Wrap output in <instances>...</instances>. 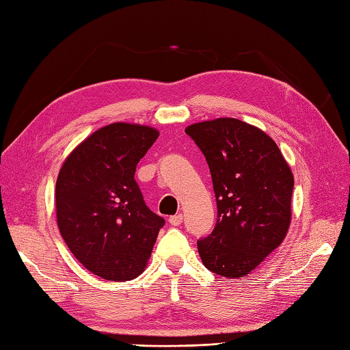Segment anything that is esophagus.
Returning a JSON list of instances; mask_svg holds the SVG:
<instances>
[{"instance_id":"esophagus-1","label":"esophagus","mask_w":350,"mask_h":350,"mask_svg":"<svg viewBox=\"0 0 350 350\" xmlns=\"http://www.w3.org/2000/svg\"><path fill=\"white\" fill-rule=\"evenodd\" d=\"M182 221H183V217H182L180 213H177V215H173V217H170V224H171V226H180Z\"/></svg>"}]
</instances>
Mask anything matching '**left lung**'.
<instances>
[{
    "label": "left lung",
    "mask_w": 350,
    "mask_h": 350,
    "mask_svg": "<svg viewBox=\"0 0 350 350\" xmlns=\"http://www.w3.org/2000/svg\"><path fill=\"white\" fill-rule=\"evenodd\" d=\"M211 170L218 219L197 242L211 272L241 278L280 247L292 219L293 174L275 141L237 118L191 124Z\"/></svg>",
    "instance_id": "8db88e82"
}]
</instances>
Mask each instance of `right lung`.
Listing matches in <instances>:
<instances>
[{"mask_svg":"<svg viewBox=\"0 0 350 350\" xmlns=\"http://www.w3.org/2000/svg\"><path fill=\"white\" fill-rule=\"evenodd\" d=\"M158 137L148 126L108 124L84 139L58 174V228L79 263L103 280L137 278L165 224L135 182L138 162Z\"/></svg>","mask_w":350,"mask_h":350,"instance_id":"1","label":"right lung"}]
</instances>
